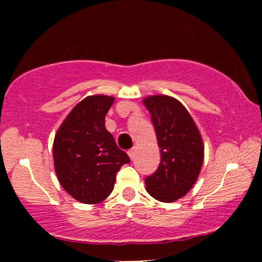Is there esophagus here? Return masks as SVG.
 Instances as JSON below:
<instances>
[{"label": "esophagus", "mask_w": 262, "mask_h": 262, "mask_svg": "<svg viewBox=\"0 0 262 262\" xmlns=\"http://www.w3.org/2000/svg\"><path fill=\"white\" fill-rule=\"evenodd\" d=\"M128 155H129V158H130L132 160H133L134 156H135V149H134V148L129 149V150H128Z\"/></svg>", "instance_id": "34e87169"}]
</instances>
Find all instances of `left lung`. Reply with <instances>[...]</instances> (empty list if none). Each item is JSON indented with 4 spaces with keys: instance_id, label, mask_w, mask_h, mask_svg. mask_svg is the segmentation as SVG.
<instances>
[{
    "instance_id": "left-lung-1",
    "label": "left lung",
    "mask_w": 262,
    "mask_h": 262,
    "mask_svg": "<svg viewBox=\"0 0 262 262\" xmlns=\"http://www.w3.org/2000/svg\"><path fill=\"white\" fill-rule=\"evenodd\" d=\"M151 114L161 160L155 172L145 177L146 189L161 202H173L185 196L200 175L203 143L186 108L169 96L144 100Z\"/></svg>"
}]
</instances>
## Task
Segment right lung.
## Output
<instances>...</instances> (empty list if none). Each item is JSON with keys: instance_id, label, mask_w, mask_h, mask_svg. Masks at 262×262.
I'll use <instances>...</instances> for the list:
<instances>
[{"instance_id": "add662e5", "label": "right lung", "mask_w": 262, "mask_h": 262, "mask_svg": "<svg viewBox=\"0 0 262 262\" xmlns=\"http://www.w3.org/2000/svg\"><path fill=\"white\" fill-rule=\"evenodd\" d=\"M114 98L86 97L66 117L55 135L54 165L60 185L82 203H100L113 191L116 175L130 159L104 127Z\"/></svg>"}]
</instances>
